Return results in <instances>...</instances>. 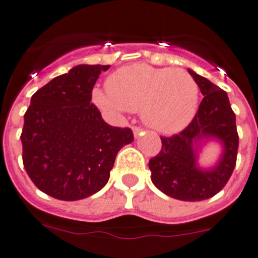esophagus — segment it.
<instances>
[{
	"mask_svg": "<svg viewBox=\"0 0 258 258\" xmlns=\"http://www.w3.org/2000/svg\"><path fill=\"white\" fill-rule=\"evenodd\" d=\"M133 134H134V137L138 138L140 136H142V129L138 126H133Z\"/></svg>",
	"mask_w": 258,
	"mask_h": 258,
	"instance_id": "esophagus-1",
	"label": "esophagus"
}]
</instances>
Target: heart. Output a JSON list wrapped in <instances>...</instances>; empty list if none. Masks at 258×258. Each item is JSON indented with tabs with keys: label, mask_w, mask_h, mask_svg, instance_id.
<instances>
[{
	"label": "heart",
	"mask_w": 258,
	"mask_h": 258,
	"mask_svg": "<svg viewBox=\"0 0 258 258\" xmlns=\"http://www.w3.org/2000/svg\"><path fill=\"white\" fill-rule=\"evenodd\" d=\"M92 99L103 109L138 112L145 124L162 134L182 131L195 117L200 90L188 72L133 63L107 79V92L94 90Z\"/></svg>",
	"instance_id": "obj_1"
}]
</instances>
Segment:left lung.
Here are the masks:
<instances>
[{"label":"left lung","mask_w":258,"mask_h":258,"mask_svg":"<svg viewBox=\"0 0 258 258\" xmlns=\"http://www.w3.org/2000/svg\"><path fill=\"white\" fill-rule=\"evenodd\" d=\"M204 95L192 122L172 137H160L162 150L149 162L151 181L160 192L180 201H202L221 192L236 164L239 136L227 94L188 69ZM221 144V158L211 169L198 164L201 145Z\"/></svg>","instance_id":"1"}]
</instances>
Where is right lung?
Here are the masks:
<instances>
[{"label":"right lung","mask_w":258,"mask_h":258,"mask_svg":"<svg viewBox=\"0 0 258 258\" xmlns=\"http://www.w3.org/2000/svg\"><path fill=\"white\" fill-rule=\"evenodd\" d=\"M109 65H77L31 98L21 134L23 166L41 192L62 201L95 195L108 182L116 155L134 140L129 127L103 120L92 89Z\"/></svg>","instance_id":"1"}]
</instances>
